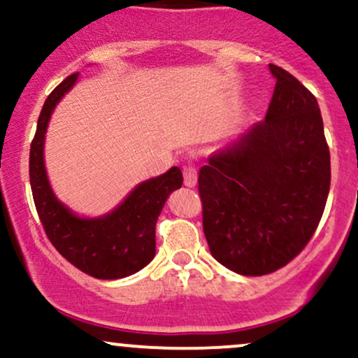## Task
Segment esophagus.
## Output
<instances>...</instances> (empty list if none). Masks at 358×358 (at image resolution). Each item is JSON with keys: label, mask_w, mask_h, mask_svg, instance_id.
Returning a JSON list of instances; mask_svg holds the SVG:
<instances>
[{"label": "esophagus", "mask_w": 358, "mask_h": 358, "mask_svg": "<svg viewBox=\"0 0 358 358\" xmlns=\"http://www.w3.org/2000/svg\"><path fill=\"white\" fill-rule=\"evenodd\" d=\"M196 178H199V176H196V170H195V168H193V166H185V168H183L185 187H188V188L195 187V185H196Z\"/></svg>", "instance_id": "obj_1"}]
</instances>
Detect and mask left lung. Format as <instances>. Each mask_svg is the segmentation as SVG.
<instances>
[{
	"label": "left lung",
	"mask_w": 358,
	"mask_h": 358,
	"mask_svg": "<svg viewBox=\"0 0 358 358\" xmlns=\"http://www.w3.org/2000/svg\"><path fill=\"white\" fill-rule=\"evenodd\" d=\"M262 122L200 168L210 254L242 276L269 274L301 252L330 192V151L313 94L278 65Z\"/></svg>",
	"instance_id": "1"
}]
</instances>
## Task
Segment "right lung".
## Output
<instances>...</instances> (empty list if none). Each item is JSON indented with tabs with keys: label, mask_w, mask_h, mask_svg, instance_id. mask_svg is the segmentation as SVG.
<instances>
[{
	"label": "right lung",
	"mask_w": 358,
	"mask_h": 358,
	"mask_svg": "<svg viewBox=\"0 0 358 358\" xmlns=\"http://www.w3.org/2000/svg\"><path fill=\"white\" fill-rule=\"evenodd\" d=\"M72 73L52 90L40 113L30 148V185L36 212L55 249L76 268L97 279L131 276L153 261L155 225L171 192L183 183L182 170L138 183L113 210L99 217H80L62 203L52 190L45 168V134L57 104L76 85Z\"/></svg>",
	"instance_id": "right-lung-1"
}]
</instances>
